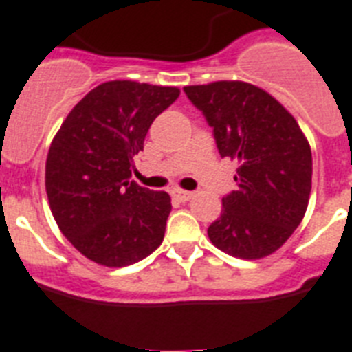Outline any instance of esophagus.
Listing matches in <instances>:
<instances>
[{
  "instance_id": "1",
  "label": "esophagus",
  "mask_w": 352,
  "mask_h": 352,
  "mask_svg": "<svg viewBox=\"0 0 352 352\" xmlns=\"http://www.w3.org/2000/svg\"><path fill=\"white\" fill-rule=\"evenodd\" d=\"M173 196L178 199V201H188V199H192L194 192L190 190H182V188H174Z\"/></svg>"
}]
</instances>
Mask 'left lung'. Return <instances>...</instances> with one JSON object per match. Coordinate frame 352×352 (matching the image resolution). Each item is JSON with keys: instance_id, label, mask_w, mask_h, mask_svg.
Returning <instances> with one entry per match:
<instances>
[{"instance_id": "8db88e82", "label": "left lung", "mask_w": 352, "mask_h": 352, "mask_svg": "<svg viewBox=\"0 0 352 352\" xmlns=\"http://www.w3.org/2000/svg\"><path fill=\"white\" fill-rule=\"evenodd\" d=\"M214 131L221 158L239 162L237 190L208 226L212 245L261 259L289 239L306 214L313 158L297 120L270 93L241 80L183 88Z\"/></svg>"}]
</instances>
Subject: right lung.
<instances>
[{
  "instance_id": "add662e5",
  "label": "right lung",
  "mask_w": 352,
  "mask_h": 352,
  "mask_svg": "<svg viewBox=\"0 0 352 352\" xmlns=\"http://www.w3.org/2000/svg\"><path fill=\"white\" fill-rule=\"evenodd\" d=\"M178 88L111 80L69 111L46 158V194L60 232L93 263L122 268L153 254L170 214L167 192L129 182L151 124Z\"/></svg>"
}]
</instances>
